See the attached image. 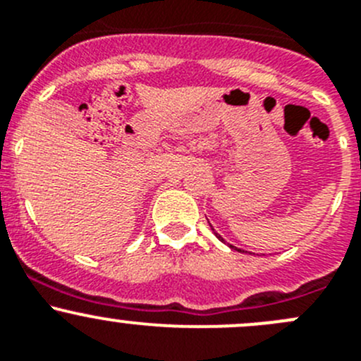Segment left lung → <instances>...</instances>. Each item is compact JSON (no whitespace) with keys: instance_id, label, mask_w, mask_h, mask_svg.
Segmentation results:
<instances>
[{"instance_id":"left-lung-1","label":"left lung","mask_w":361,"mask_h":361,"mask_svg":"<svg viewBox=\"0 0 361 361\" xmlns=\"http://www.w3.org/2000/svg\"><path fill=\"white\" fill-rule=\"evenodd\" d=\"M216 237L219 238L221 242H224V240H223V237H221V235H217V233H216ZM230 247H231V249H235V251H240V252H242V249H237V247H235V245H231V244H230ZM251 255H252V252H251Z\"/></svg>"}]
</instances>
